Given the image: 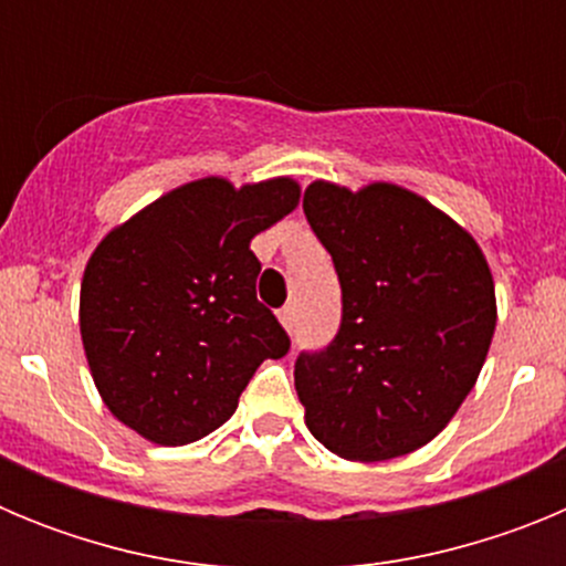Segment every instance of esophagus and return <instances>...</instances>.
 I'll return each mask as SVG.
<instances>
[{
  "instance_id": "34e87169",
  "label": "esophagus",
  "mask_w": 566,
  "mask_h": 566,
  "mask_svg": "<svg viewBox=\"0 0 566 566\" xmlns=\"http://www.w3.org/2000/svg\"><path fill=\"white\" fill-rule=\"evenodd\" d=\"M277 319H280V326L286 328V332H292V328H294V306H283V308H280Z\"/></svg>"
}]
</instances>
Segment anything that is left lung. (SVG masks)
Masks as SVG:
<instances>
[{"instance_id":"obj_1","label":"left lung","mask_w":566,"mask_h":566,"mask_svg":"<svg viewBox=\"0 0 566 566\" xmlns=\"http://www.w3.org/2000/svg\"><path fill=\"white\" fill-rule=\"evenodd\" d=\"M303 212L343 289L326 352L300 354L312 437L348 462L431 442L476 385L496 332L488 260L453 218L397 184H308Z\"/></svg>"}]
</instances>
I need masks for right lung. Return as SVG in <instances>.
<instances>
[{"mask_svg":"<svg viewBox=\"0 0 566 566\" xmlns=\"http://www.w3.org/2000/svg\"><path fill=\"white\" fill-rule=\"evenodd\" d=\"M300 203L294 178L189 181L109 229L90 254L78 328L104 405L138 437L178 448L221 428L289 337L254 294V234Z\"/></svg>","mask_w":566,"mask_h":566,"instance_id":"1","label":"right lung"}]
</instances>
